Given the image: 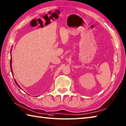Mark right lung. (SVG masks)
I'll list each match as a JSON object with an SVG mask.
<instances>
[{"label":"right lung","mask_w":126,"mask_h":126,"mask_svg":"<svg viewBox=\"0 0 126 126\" xmlns=\"http://www.w3.org/2000/svg\"><path fill=\"white\" fill-rule=\"evenodd\" d=\"M12 50V49L11 50V51ZM10 66H11V72H12V75H13V71H12V57H11V60H10ZM14 81H15V82H16V84L17 85V86H18L19 87H20V89H21V87H20V86H19V85L18 84H17V83H16V80L14 79Z\"/></svg>","instance_id":"obj_1"}]
</instances>
